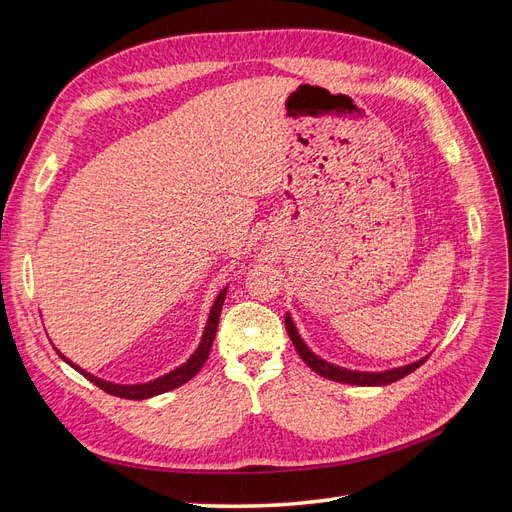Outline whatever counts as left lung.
Listing matches in <instances>:
<instances>
[{
    "instance_id": "1",
    "label": "left lung",
    "mask_w": 512,
    "mask_h": 512,
    "mask_svg": "<svg viewBox=\"0 0 512 512\" xmlns=\"http://www.w3.org/2000/svg\"><path fill=\"white\" fill-rule=\"evenodd\" d=\"M286 331H288V335H290V339H292V344H294V348H297L301 359H303L309 367H312L318 376L327 378V380H333V382L359 384V386H384V384L397 382V380H401L404 376L412 374V371H414L416 367H421V365L427 361V356H425V359H421V361L404 365V367H395V369H389V371H380V374H367V371H350V369H344V367H337V365H333V363L322 361L320 356H316L312 350H309V348L303 344V339H301V335L297 333V329H294V322H292V318H290L288 314H286Z\"/></svg>"
}]
</instances>
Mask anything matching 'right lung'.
<instances>
[{
	"label": "right lung",
	"instance_id": "obj_1",
	"mask_svg": "<svg viewBox=\"0 0 512 512\" xmlns=\"http://www.w3.org/2000/svg\"><path fill=\"white\" fill-rule=\"evenodd\" d=\"M224 299H226V288L218 294V299H215V303L211 307L207 327H205L203 339H200V346L196 348V352L183 365H179L177 369H173V371H170V374H166V376H162L158 380H151V382H145V384H113V382H106V380H100L96 376L87 374V371H83L81 367L72 365L66 359V356H61V359H64L66 363H70L76 371H79V374H83L89 382H94L96 386H100V389L106 391L108 395L123 397V399H147V397H153V395H162L166 391H173V389H177V386L192 380L200 371V367L205 365L207 356L211 352V346H213L215 331H218V322H220V312H222Z\"/></svg>",
	"mask_w": 512,
	"mask_h": 512
}]
</instances>
